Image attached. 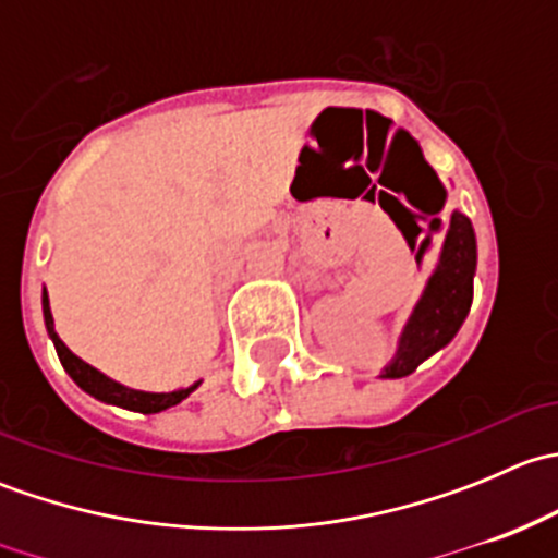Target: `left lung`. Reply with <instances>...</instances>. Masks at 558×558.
<instances>
[{
    "mask_svg": "<svg viewBox=\"0 0 558 558\" xmlns=\"http://www.w3.org/2000/svg\"><path fill=\"white\" fill-rule=\"evenodd\" d=\"M442 202H446V191H442ZM432 223L437 229L442 227L440 218H435ZM475 264V229L464 213L453 210L437 269L432 272L413 315L404 324L397 353L384 367L380 378H404V375L415 373L421 362H426L432 353H437L453 340L456 331L464 324L466 313H470Z\"/></svg>",
    "mask_w": 558,
    "mask_h": 558,
    "instance_id": "obj_1",
    "label": "left lung"
}]
</instances>
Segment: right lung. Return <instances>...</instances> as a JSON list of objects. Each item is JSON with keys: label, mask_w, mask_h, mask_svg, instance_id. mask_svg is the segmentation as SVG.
I'll list each match as a JSON object with an SVG mask.
<instances>
[{"label": "right lung", "mask_w": 558, "mask_h": 558, "mask_svg": "<svg viewBox=\"0 0 558 558\" xmlns=\"http://www.w3.org/2000/svg\"><path fill=\"white\" fill-rule=\"evenodd\" d=\"M43 315H45V329H48L50 340H53L61 367L66 369V375H70V378L75 380L83 391L92 393V397L99 399V402L118 404V408H126V410H134V413L148 415V413H161V410L183 402V399L189 397L196 386H199V380H196L194 386L178 388V391L150 393V391H137V388H126V386L116 384V380H110L107 375L99 373V369H94L92 364H86L83 359H77L75 353H72L70 348L59 340V335H56V329H53V315H50L48 291L45 289H43Z\"/></svg>", "instance_id": "obj_1"}]
</instances>
